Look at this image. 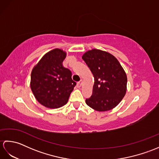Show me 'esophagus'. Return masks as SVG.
<instances>
[{
    "mask_svg": "<svg viewBox=\"0 0 159 159\" xmlns=\"http://www.w3.org/2000/svg\"><path fill=\"white\" fill-rule=\"evenodd\" d=\"M82 85H83V80H80V81H79L77 83V87H79V88H80Z\"/></svg>",
    "mask_w": 159,
    "mask_h": 159,
    "instance_id": "34e87169",
    "label": "esophagus"
}]
</instances>
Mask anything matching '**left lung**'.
Masks as SVG:
<instances>
[{"label": "left lung", "mask_w": 159, "mask_h": 159, "mask_svg": "<svg viewBox=\"0 0 159 159\" xmlns=\"http://www.w3.org/2000/svg\"><path fill=\"white\" fill-rule=\"evenodd\" d=\"M82 59L94 78L92 95L86 104L98 111L113 109L126 93L127 76L122 66L113 55L98 49L85 52Z\"/></svg>", "instance_id": "8db88e82"}]
</instances>
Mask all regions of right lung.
Here are the masks:
<instances>
[{
  "instance_id": "obj_1",
  "label": "right lung",
  "mask_w": 159,
  "mask_h": 159,
  "mask_svg": "<svg viewBox=\"0 0 159 159\" xmlns=\"http://www.w3.org/2000/svg\"><path fill=\"white\" fill-rule=\"evenodd\" d=\"M67 52L55 48L46 53L33 67L30 87L36 100L45 107L57 109L67 104L76 83L71 71L63 67Z\"/></svg>"
}]
</instances>
